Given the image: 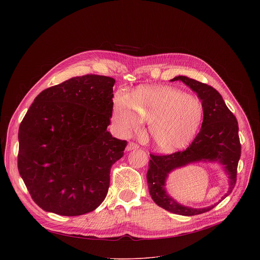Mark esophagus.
I'll return each instance as SVG.
<instances>
[{"mask_svg": "<svg viewBox=\"0 0 260 260\" xmlns=\"http://www.w3.org/2000/svg\"><path fill=\"white\" fill-rule=\"evenodd\" d=\"M138 148H139V145H138V144H136V143H134V142H131V143H128L127 146H126V150H127V151H132V150H134V149H138Z\"/></svg>", "mask_w": 260, "mask_h": 260, "instance_id": "34e87169", "label": "esophagus"}]
</instances>
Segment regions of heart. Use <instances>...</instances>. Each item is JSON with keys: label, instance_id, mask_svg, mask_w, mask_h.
Wrapping results in <instances>:
<instances>
[{"label": "heart", "instance_id": "obj_1", "mask_svg": "<svg viewBox=\"0 0 260 260\" xmlns=\"http://www.w3.org/2000/svg\"><path fill=\"white\" fill-rule=\"evenodd\" d=\"M127 107L116 102L113 120L121 131H133L140 120L149 121V135L162 152L187 145L198 133L204 115L202 103L194 96L174 88L139 89L127 98Z\"/></svg>", "mask_w": 260, "mask_h": 260}]
</instances>
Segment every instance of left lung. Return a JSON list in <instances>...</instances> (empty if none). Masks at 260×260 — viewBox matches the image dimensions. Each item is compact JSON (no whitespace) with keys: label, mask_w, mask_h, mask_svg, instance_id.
<instances>
[{"label":"left lung","mask_w":260,"mask_h":260,"mask_svg":"<svg viewBox=\"0 0 260 260\" xmlns=\"http://www.w3.org/2000/svg\"><path fill=\"white\" fill-rule=\"evenodd\" d=\"M177 80L189 86L202 101L204 108L202 128L185 150L168 155L150 154L147 182L150 196L157 206L174 214L193 216L212 210L218 203L202 209L179 204L166 191V181L169 174L189 164L217 161L223 167L229 176L230 187L228 193L221 198V201H223L233 191L237 182L241 143L237 118L215 88L186 76H178L171 81Z\"/></svg>","instance_id":"left-lung-1"}]
</instances>
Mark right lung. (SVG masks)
Here are the masks:
<instances>
[{"instance_id":"obj_1","label":"right lung","mask_w":260,"mask_h":260,"mask_svg":"<svg viewBox=\"0 0 260 260\" xmlns=\"http://www.w3.org/2000/svg\"><path fill=\"white\" fill-rule=\"evenodd\" d=\"M114 83L92 74L74 77L40 92L27 110L18 131L17 166L44 211L79 216L105 200L111 167L127 144L107 129Z\"/></svg>"}]
</instances>
